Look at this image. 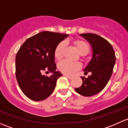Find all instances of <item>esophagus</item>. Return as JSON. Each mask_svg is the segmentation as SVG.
Here are the masks:
<instances>
[{
	"label": "esophagus",
	"instance_id": "obj_1",
	"mask_svg": "<svg viewBox=\"0 0 128 128\" xmlns=\"http://www.w3.org/2000/svg\"><path fill=\"white\" fill-rule=\"evenodd\" d=\"M64 76H65V77H66L68 78H69V79H72V76H68V75H66V74H64Z\"/></svg>",
	"mask_w": 128,
	"mask_h": 128
}]
</instances>
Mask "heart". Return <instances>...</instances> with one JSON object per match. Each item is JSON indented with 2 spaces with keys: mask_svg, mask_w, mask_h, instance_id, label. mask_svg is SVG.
Returning a JSON list of instances; mask_svg holds the SVG:
<instances>
[{
  "mask_svg": "<svg viewBox=\"0 0 128 128\" xmlns=\"http://www.w3.org/2000/svg\"><path fill=\"white\" fill-rule=\"evenodd\" d=\"M77 51L81 55H86L89 51V46L88 44L84 41L77 40L74 41ZM65 42L64 41L59 42L55 48L54 57L56 59L59 60L62 58L63 55ZM80 68V64L77 62H70L69 60H64L58 64V69L62 73L66 75H72L75 72Z\"/></svg>",
  "mask_w": 128,
  "mask_h": 128,
  "instance_id": "b5f03b06",
  "label": "heart"
}]
</instances>
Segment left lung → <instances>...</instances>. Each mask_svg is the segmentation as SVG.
Returning a JSON list of instances; mask_svg holds the SVG:
<instances>
[{
    "label": "left lung",
    "instance_id": "left-lung-1",
    "mask_svg": "<svg viewBox=\"0 0 128 128\" xmlns=\"http://www.w3.org/2000/svg\"><path fill=\"white\" fill-rule=\"evenodd\" d=\"M80 36L85 38L92 49V56L84 69V74L90 72L88 78L81 77L82 84L75 90L84 96L98 94L110 79L116 61L114 51L111 44L102 37L94 33H84Z\"/></svg>",
    "mask_w": 128,
    "mask_h": 128
}]
</instances>
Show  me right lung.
Returning a JSON list of instances; mask_svg holds the SVG:
<instances>
[{
  "mask_svg": "<svg viewBox=\"0 0 128 128\" xmlns=\"http://www.w3.org/2000/svg\"><path fill=\"white\" fill-rule=\"evenodd\" d=\"M69 36L42 32L27 39L15 58V74L23 93L33 101H41L52 94L57 80L62 76L56 70L54 50L57 45ZM52 72L50 77L42 75L43 70Z\"/></svg>",
  "mask_w": 128,
  "mask_h": 128,
  "instance_id": "1",
  "label": "right lung"
}]
</instances>
